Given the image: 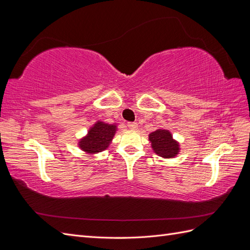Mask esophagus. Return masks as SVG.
I'll return each mask as SVG.
<instances>
[{"mask_svg":"<svg viewBox=\"0 0 250 250\" xmlns=\"http://www.w3.org/2000/svg\"><path fill=\"white\" fill-rule=\"evenodd\" d=\"M127 126H128V128H129V129H131V130H137L138 127H139L138 123H135V122H129V123L127 124Z\"/></svg>","mask_w":250,"mask_h":250,"instance_id":"1","label":"esophagus"}]
</instances>
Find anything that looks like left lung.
<instances>
[{"label":"left lung","instance_id":"8db88e82","mask_svg":"<svg viewBox=\"0 0 250 250\" xmlns=\"http://www.w3.org/2000/svg\"><path fill=\"white\" fill-rule=\"evenodd\" d=\"M149 141L153 152L163 158H174L180 152L179 143L168 129L158 128L149 134Z\"/></svg>","mask_w":250,"mask_h":250}]
</instances>
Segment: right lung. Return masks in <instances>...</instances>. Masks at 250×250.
Segmentation results:
<instances>
[{
  "label": "right lung",
  "instance_id": "1",
  "mask_svg": "<svg viewBox=\"0 0 250 250\" xmlns=\"http://www.w3.org/2000/svg\"><path fill=\"white\" fill-rule=\"evenodd\" d=\"M118 130V124L97 121L89 127L87 133L78 141V147L88 155H94L106 150Z\"/></svg>",
  "mask_w": 250,
  "mask_h": 250
}]
</instances>
